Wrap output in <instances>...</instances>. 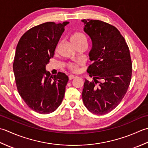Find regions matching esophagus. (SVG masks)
<instances>
[{
    "label": "esophagus",
    "instance_id": "obj_1",
    "mask_svg": "<svg viewBox=\"0 0 148 148\" xmlns=\"http://www.w3.org/2000/svg\"><path fill=\"white\" fill-rule=\"evenodd\" d=\"M75 77V75H70V76H69V79H70V80H72V79H73V78H74Z\"/></svg>",
    "mask_w": 148,
    "mask_h": 148
}]
</instances>
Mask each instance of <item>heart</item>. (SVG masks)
<instances>
[{
	"instance_id": "heart-1",
	"label": "heart",
	"mask_w": 148,
	"mask_h": 148,
	"mask_svg": "<svg viewBox=\"0 0 148 148\" xmlns=\"http://www.w3.org/2000/svg\"><path fill=\"white\" fill-rule=\"evenodd\" d=\"M71 40L75 46L84 43H87V36L81 32H75L71 36ZM83 64L82 61H78L75 62H69L67 64V68L73 72H77L80 66Z\"/></svg>"
}]
</instances>
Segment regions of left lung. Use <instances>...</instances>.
Wrapping results in <instances>:
<instances>
[{"mask_svg": "<svg viewBox=\"0 0 148 148\" xmlns=\"http://www.w3.org/2000/svg\"><path fill=\"white\" fill-rule=\"evenodd\" d=\"M82 21L92 43L89 56L93 62L87 72L94 79L86 80L82 99L90 112L103 115L114 109L127 92L132 73L130 53L125 38L115 27L101 20Z\"/></svg>", "mask_w": 148, "mask_h": 148, "instance_id": "obj_1", "label": "left lung"}]
</instances>
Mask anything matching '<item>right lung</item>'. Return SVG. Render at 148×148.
<instances>
[{
    "label": "right lung",
    "instance_id": "1",
    "mask_svg": "<svg viewBox=\"0 0 148 148\" xmlns=\"http://www.w3.org/2000/svg\"><path fill=\"white\" fill-rule=\"evenodd\" d=\"M68 22H49L24 33L16 46L13 71L19 95L32 110L50 114L61 105L68 77L51 75L45 66L53 57L57 45Z\"/></svg>",
    "mask_w": 148,
    "mask_h": 148
}]
</instances>
